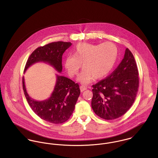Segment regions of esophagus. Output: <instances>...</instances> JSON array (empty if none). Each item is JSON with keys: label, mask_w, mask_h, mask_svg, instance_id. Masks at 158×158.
<instances>
[{"label": "esophagus", "mask_w": 158, "mask_h": 158, "mask_svg": "<svg viewBox=\"0 0 158 158\" xmlns=\"http://www.w3.org/2000/svg\"><path fill=\"white\" fill-rule=\"evenodd\" d=\"M80 90H81V92H83V91H84V90H86V89H87V88H86V87H85V86H81L80 87Z\"/></svg>", "instance_id": "1"}]
</instances>
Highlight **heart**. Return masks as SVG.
Masks as SVG:
<instances>
[{
	"label": "heart",
	"mask_w": 158,
	"mask_h": 158,
	"mask_svg": "<svg viewBox=\"0 0 158 158\" xmlns=\"http://www.w3.org/2000/svg\"><path fill=\"white\" fill-rule=\"evenodd\" d=\"M73 55L64 59V67L70 77L76 75L83 63V69L78 81L88 85L94 79L106 77L113 69L118 57V49L111 42L103 44L81 43L73 49Z\"/></svg>",
	"instance_id": "heart-1"
}]
</instances>
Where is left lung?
Returning a JSON list of instances; mask_svg holds the SVG:
<instances>
[{
	"label": "left lung",
	"instance_id": "1",
	"mask_svg": "<svg viewBox=\"0 0 158 158\" xmlns=\"http://www.w3.org/2000/svg\"><path fill=\"white\" fill-rule=\"evenodd\" d=\"M138 75L134 56L127 48L123 59L111 74L92 85L94 113L105 120H114L127 113L135 100Z\"/></svg>",
	"mask_w": 158,
	"mask_h": 158
}]
</instances>
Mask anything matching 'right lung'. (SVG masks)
I'll return each mask as SVG.
<instances>
[{"label": "right lung", "instance_id": "right-lung-1", "mask_svg": "<svg viewBox=\"0 0 158 158\" xmlns=\"http://www.w3.org/2000/svg\"><path fill=\"white\" fill-rule=\"evenodd\" d=\"M71 43L58 41L38 47L29 56L24 72L32 64L43 61L47 63L58 72L62 71V56ZM23 92L27 102L38 116L54 124L62 123L70 118L80 94L79 85L63 76H56V82L50 97L44 101H36L27 92L23 78Z\"/></svg>", "mask_w": 158, "mask_h": 158}]
</instances>
